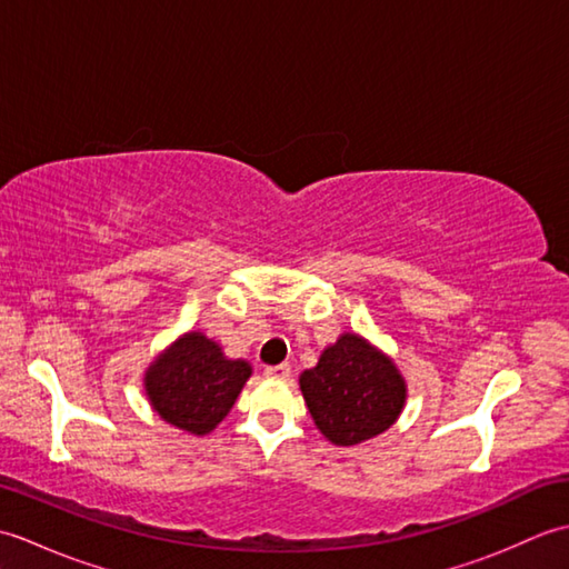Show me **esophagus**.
Instances as JSON below:
<instances>
[{"label":"esophagus","instance_id":"1","mask_svg":"<svg viewBox=\"0 0 569 569\" xmlns=\"http://www.w3.org/2000/svg\"><path fill=\"white\" fill-rule=\"evenodd\" d=\"M266 377H273V379H286L291 377V365H276V367H266L263 369Z\"/></svg>","mask_w":569,"mask_h":569}]
</instances>
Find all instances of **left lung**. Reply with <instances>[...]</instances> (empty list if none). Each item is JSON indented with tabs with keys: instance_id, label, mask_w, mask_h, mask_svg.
I'll list each match as a JSON object with an SVG mask.
<instances>
[{
	"instance_id": "1",
	"label": "left lung",
	"mask_w": 569,
	"mask_h": 569,
	"mask_svg": "<svg viewBox=\"0 0 569 569\" xmlns=\"http://www.w3.org/2000/svg\"><path fill=\"white\" fill-rule=\"evenodd\" d=\"M300 391L320 432L345 447L389 430L406 403L393 361L349 332L325 349L318 367L300 373Z\"/></svg>"
}]
</instances>
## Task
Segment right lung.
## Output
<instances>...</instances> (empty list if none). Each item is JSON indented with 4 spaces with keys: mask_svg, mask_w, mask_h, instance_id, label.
Segmentation results:
<instances>
[{
    "mask_svg": "<svg viewBox=\"0 0 569 569\" xmlns=\"http://www.w3.org/2000/svg\"><path fill=\"white\" fill-rule=\"evenodd\" d=\"M249 377L247 361L227 359L220 345L188 332L153 361L147 371V393L166 422L204 435L229 413Z\"/></svg>",
    "mask_w": 569,
    "mask_h": 569,
    "instance_id": "obj_1",
    "label": "right lung"
}]
</instances>
